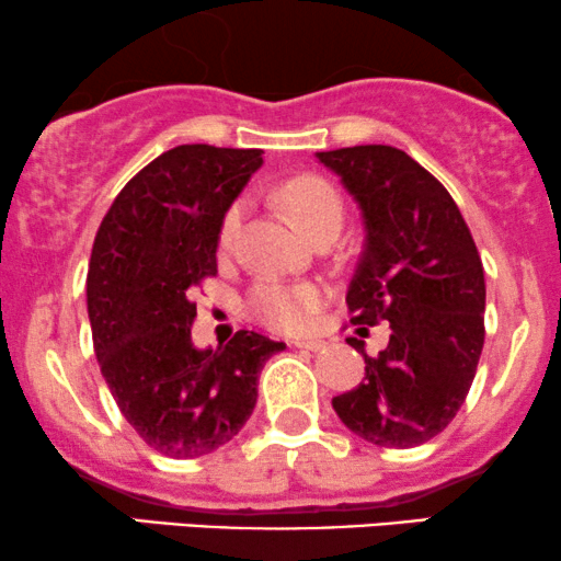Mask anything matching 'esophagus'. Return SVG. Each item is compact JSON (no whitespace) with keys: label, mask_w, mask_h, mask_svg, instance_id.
Returning <instances> with one entry per match:
<instances>
[{"label":"esophagus","mask_w":561,"mask_h":561,"mask_svg":"<svg viewBox=\"0 0 561 561\" xmlns=\"http://www.w3.org/2000/svg\"><path fill=\"white\" fill-rule=\"evenodd\" d=\"M294 347H301V351L319 353V351H324L327 343H324V340H317V337H298V340H294Z\"/></svg>","instance_id":"1"}]
</instances>
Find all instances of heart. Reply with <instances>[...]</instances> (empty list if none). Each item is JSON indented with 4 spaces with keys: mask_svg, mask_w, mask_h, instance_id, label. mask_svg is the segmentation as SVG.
I'll use <instances>...</instances> for the list:
<instances>
[{
    "mask_svg": "<svg viewBox=\"0 0 561 561\" xmlns=\"http://www.w3.org/2000/svg\"><path fill=\"white\" fill-rule=\"evenodd\" d=\"M283 206L290 210L298 227L314 239L327 229L343 227L345 206L340 193L322 178H296L280 187ZM244 221V203L237 201L227 208L218 227V247L229 250L237 242ZM324 290L314 283L263 280L252 290V311L275 330H301L322 304Z\"/></svg>",
    "mask_w": 561,
    "mask_h": 561,
    "instance_id": "1",
    "label": "heart"
}]
</instances>
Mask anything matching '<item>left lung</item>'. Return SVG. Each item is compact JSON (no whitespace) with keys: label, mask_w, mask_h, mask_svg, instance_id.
<instances>
[{"label":"left lung","mask_w":561,"mask_h":561,"mask_svg":"<svg viewBox=\"0 0 561 561\" xmlns=\"http://www.w3.org/2000/svg\"><path fill=\"white\" fill-rule=\"evenodd\" d=\"M358 203L366 244L347 288L353 324L389 322V345L358 387L334 397L363 440L414 448L467 399L484 345V267L450 193L402 149L366 144L317 151Z\"/></svg>","instance_id":"obj_1"}]
</instances>
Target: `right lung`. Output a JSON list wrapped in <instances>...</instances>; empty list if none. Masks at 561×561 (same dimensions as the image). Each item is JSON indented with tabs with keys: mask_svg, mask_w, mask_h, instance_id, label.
I'll use <instances>...</instances> for the list:
<instances>
[{
	"mask_svg": "<svg viewBox=\"0 0 561 561\" xmlns=\"http://www.w3.org/2000/svg\"><path fill=\"white\" fill-rule=\"evenodd\" d=\"M260 164L263 149L174 147L128 180L94 237V355L123 417L162 456L198 458L234 438L265 360L286 347L247 330L216 351L191 337V296L216 275L221 218Z\"/></svg>",
	"mask_w": 561,
	"mask_h": 561,
	"instance_id": "right-lung-1",
	"label": "right lung"
}]
</instances>
